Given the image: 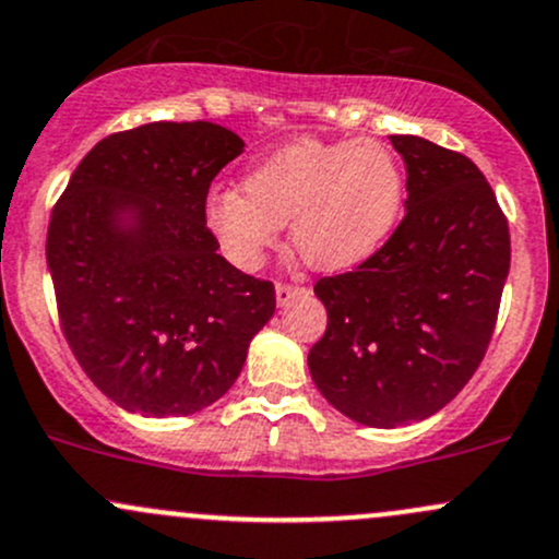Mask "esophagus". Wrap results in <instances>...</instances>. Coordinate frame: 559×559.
<instances>
[{
    "label": "esophagus",
    "instance_id": "34e87169",
    "mask_svg": "<svg viewBox=\"0 0 559 559\" xmlns=\"http://www.w3.org/2000/svg\"><path fill=\"white\" fill-rule=\"evenodd\" d=\"M277 304L280 307H287V304L293 301V298H298L304 293V287H296V285H285V282H280L277 285Z\"/></svg>",
    "mask_w": 559,
    "mask_h": 559
}]
</instances>
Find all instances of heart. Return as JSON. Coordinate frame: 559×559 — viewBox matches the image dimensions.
I'll list each match as a JSON object with an SVG mask.
<instances>
[{"mask_svg": "<svg viewBox=\"0 0 559 559\" xmlns=\"http://www.w3.org/2000/svg\"><path fill=\"white\" fill-rule=\"evenodd\" d=\"M406 180L382 142L301 140L282 147L206 201V226L223 252L252 269L290 223L293 250L318 272L366 263L399 226Z\"/></svg>", "mask_w": 559, "mask_h": 559, "instance_id": "1", "label": "heart"}]
</instances>
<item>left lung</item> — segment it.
<instances>
[{"label":"left lung","mask_w":559,"mask_h":559,"mask_svg":"<svg viewBox=\"0 0 559 559\" xmlns=\"http://www.w3.org/2000/svg\"><path fill=\"white\" fill-rule=\"evenodd\" d=\"M406 164V215L355 272L325 277V336L309 373L325 401L368 428H401L444 408L490 344L511 263L509 223L465 155L390 136Z\"/></svg>","instance_id":"obj_1"}]
</instances>
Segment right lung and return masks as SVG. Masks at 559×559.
Returning a JSON list of instances; mask_svg holds the SVG:
<instances>
[{
    "mask_svg": "<svg viewBox=\"0 0 559 559\" xmlns=\"http://www.w3.org/2000/svg\"><path fill=\"white\" fill-rule=\"evenodd\" d=\"M245 142L217 123H147L80 160L48 226L64 336L91 382L142 417H188L231 390L272 320L206 228V191Z\"/></svg>",
    "mask_w": 559,
    "mask_h": 559,
    "instance_id": "1",
    "label": "right lung"
}]
</instances>
